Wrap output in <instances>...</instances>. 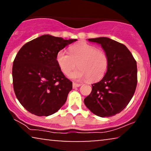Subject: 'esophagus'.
I'll return each instance as SVG.
<instances>
[{
    "mask_svg": "<svg viewBox=\"0 0 151 151\" xmlns=\"http://www.w3.org/2000/svg\"><path fill=\"white\" fill-rule=\"evenodd\" d=\"M80 85H81L80 84H78V83H75V82H73V88H75L79 87Z\"/></svg>",
    "mask_w": 151,
    "mask_h": 151,
    "instance_id": "1",
    "label": "esophagus"
}]
</instances>
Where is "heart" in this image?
<instances>
[{
  "mask_svg": "<svg viewBox=\"0 0 151 151\" xmlns=\"http://www.w3.org/2000/svg\"><path fill=\"white\" fill-rule=\"evenodd\" d=\"M69 51L68 53L60 50L56 55L58 65L65 75H69L77 66L80 69L70 74L73 80L88 79L90 82H96L105 75L109 67V58L104 51L81 42L70 47Z\"/></svg>",
  "mask_w": 151,
  "mask_h": 151,
  "instance_id": "b5f03b06",
  "label": "heart"
}]
</instances>
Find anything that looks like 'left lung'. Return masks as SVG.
I'll return each mask as SVG.
<instances>
[{
    "instance_id": "left-lung-1",
    "label": "left lung",
    "mask_w": 151,
    "mask_h": 151,
    "mask_svg": "<svg viewBox=\"0 0 151 151\" xmlns=\"http://www.w3.org/2000/svg\"><path fill=\"white\" fill-rule=\"evenodd\" d=\"M101 45L109 58L104 78L92 84L90 95L84 100L95 115L104 117L119 113L133 98L137 82V63L124 45L106 37L88 39Z\"/></svg>"
}]
</instances>
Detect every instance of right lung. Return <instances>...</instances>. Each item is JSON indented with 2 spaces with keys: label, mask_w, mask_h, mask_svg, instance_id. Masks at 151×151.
<instances>
[{
  "label": "right lung",
  "mask_w": 151,
  "mask_h": 151,
  "mask_svg": "<svg viewBox=\"0 0 151 151\" xmlns=\"http://www.w3.org/2000/svg\"><path fill=\"white\" fill-rule=\"evenodd\" d=\"M76 40L42 35L26 43L18 52L12 67L14 90L29 112L48 116L66 102L72 82L62 72L56 55Z\"/></svg>",
  "instance_id": "obj_1"
}]
</instances>
